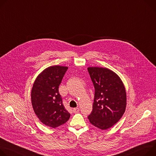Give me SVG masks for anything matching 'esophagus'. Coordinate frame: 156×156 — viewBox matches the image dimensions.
Segmentation results:
<instances>
[{
    "label": "esophagus",
    "instance_id": "esophagus-1",
    "mask_svg": "<svg viewBox=\"0 0 156 156\" xmlns=\"http://www.w3.org/2000/svg\"><path fill=\"white\" fill-rule=\"evenodd\" d=\"M79 111H80V109H79L78 108H73V112H75V113L78 112Z\"/></svg>",
    "mask_w": 156,
    "mask_h": 156
}]
</instances>
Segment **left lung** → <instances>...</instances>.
I'll use <instances>...</instances> for the list:
<instances>
[{
	"mask_svg": "<svg viewBox=\"0 0 156 156\" xmlns=\"http://www.w3.org/2000/svg\"><path fill=\"white\" fill-rule=\"evenodd\" d=\"M94 88L93 110L88 116L91 124L102 130L116 124L126 109V93L119 77L111 70L88 68Z\"/></svg>",
	"mask_w": 156,
	"mask_h": 156,
	"instance_id": "8db88e82",
	"label": "left lung"
}]
</instances>
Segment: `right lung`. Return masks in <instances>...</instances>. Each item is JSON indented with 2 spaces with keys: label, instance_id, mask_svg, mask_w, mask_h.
<instances>
[{
  "label": "right lung",
  "instance_id": "1",
  "mask_svg": "<svg viewBox=\"0 0 156 156\" xmlns=\"http://www.w3.org/2000/svg\"><path fill=\"white\" fill-rule=\"evenodd\" d=\"M68 67L53 66L37 78L31 93L35 113L42 123L55 128L65 124L70 114L65 108L58 88Z\"/></svg>",
  "mask_w": 156,
  "mask_h": 156
}]
</instances>
